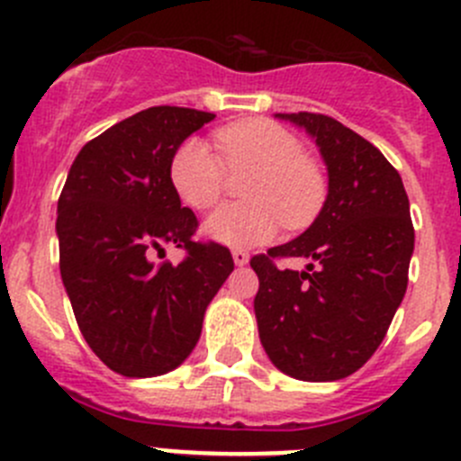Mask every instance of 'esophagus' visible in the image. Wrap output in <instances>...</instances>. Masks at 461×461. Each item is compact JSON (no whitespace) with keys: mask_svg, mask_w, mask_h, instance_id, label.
<instances>
[{"mask_svg":"<svg viewBox=\"0 0 461 461\" xmlns=\"http://www.w3.org/2000/svg\"><path fill=\"white\" fill-rule=\"evenodd\" d=\"M231 258H234V263L236 266H245V263L249 261V254L245 252V249H231Z\"/></svg>","mask_w":461,"mask_h":461,"instance_id":"obj_1","label":"esophagus"}]
</instances>
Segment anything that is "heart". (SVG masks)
<instances>
[{
    "instance_id": "obj_1",
    "label": "heart",
    "mask_w": 461,
    "mask_h": 461,
    "mask_svg": "<svg viewBox=\"0 0 461 461\" xmlns=\"http://www.w3.org/2000/svg\"><path fill=\"white\" fill-rule=\"evenodd\" d=\"M223 159L200 137H191L171 159V185L191 209H212L225 191L227 171L245 173V204H227L204 222V234L231 248H252L276 236L281 222L302 230L326 200V176L303 155L297 137L266 119L234 123L216 135ZM228 168L225 169L224 167Z\"/></svg>"
}]
</instances>
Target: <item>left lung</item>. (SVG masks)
<instances>
[{"mask_svg": "<svg viewBox=\"0 0 461 461\" xmlns=\"http://www.w3.org/2000/svg\"><path fill=\"white\" fill-rule=\"evenodd\" d=\"M315 140L329 195L311 227L252 257L258 338L267 358L299 381H339L381 347L408 288L414 227L399 171L365 137L315 112L276 114ZM309 258L306 271L276 268Z\"/></svg>", "mask_w": 461, "mask_h": 461, "instance_id": "left-lung-1", "label": "left lung"}]
</instances>
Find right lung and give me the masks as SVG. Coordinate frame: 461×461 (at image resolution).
Here are the masks:
<instances>
[{"mask_svg":"<svg viewBox=\"0 0 461 461\" xmlns=\"http://www.w3.org/2000/svg\"><path fill=\"white\" fill-rule=\"evenodd\" d=\"M216 114L155 105L107 128L76 155L58 198L60 276L89 349L128 378L171 372L194 351L204 311L234 258L194 240L198 218L171 185V159ZM167 242L187 257L152 254Z\"/></svg>","mask_w":461,"mask_h":461,"instance_id":"obj_1","label":"right lung"}]
</instances>
